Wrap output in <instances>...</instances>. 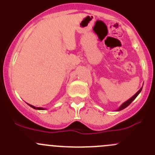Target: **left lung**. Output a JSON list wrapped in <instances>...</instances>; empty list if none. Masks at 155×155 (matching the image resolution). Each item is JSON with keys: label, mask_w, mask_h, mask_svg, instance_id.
Listing matches in <instances>:
<instances>
[{"label": "left lung", "mask_w": 155, "mask_h": 155, "mask_svg": "<svg viewBox=\"0 0 155 155\" xmlns=\"http://www.w3.org/2000/svg\"><path fill=\"white\" fill-rule=\"evenodd\" d=\"M142 89H143V87H141V88H140V90H139V91H137V93H136V94H134V96H133V97H130V99H129V100H127V101H125V102H124V103H123V104H121V106H120V107H119V108H118V109H116V111H121V110H122V109H125V108H126V107H128V106H129V105H130V104H131V103H132V102H133V101H134V100H135V99H136V97H137V96H138V95H139V94H140V92H141Z\"/></svg>", "instance_id": "8db88e82"}]
</instances>
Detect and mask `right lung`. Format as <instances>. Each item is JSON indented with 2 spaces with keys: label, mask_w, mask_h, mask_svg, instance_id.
Wrapping results in <instances>:
<instances>
[{
  "label": "right lung",
  "mask_w": 155,
  "mask_h": 155,
  "mask_svg": "<svg viewBox=\"0 0 155 155\" xmlns=\"http://www.w3.org/2000/svg\"><path fill=\"white\" fill-rule=\"evenodd\" d=\"M28 104V106H30V107H32L33 109H38V110H44V109H45V108H42V107H34V106L31 105V104Z\"/></svg>",
  "instance_id": "add662e5"
}]
</instances>
